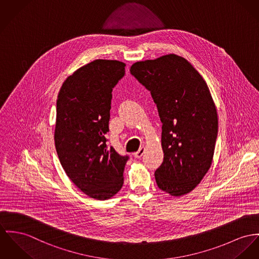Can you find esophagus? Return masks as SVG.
<instances>
[{
    "label": "esophagus",
    "mask_w": 259,
    "mask_h": 259,
    "mask_svg": "<svg viewBox=\"0 0 259 259\" xmlns=\"http://www.w3.org/2000/svg\"><path fill=\"white\" fill-rule=\"evenodd\" d=\"M145 153V148H140L139 150L136 152V153H134V157L136 158V159H140L142 156H143V154Z\"/></svg>",
    "instance_id": "esophagus-1"
}]
</instances>
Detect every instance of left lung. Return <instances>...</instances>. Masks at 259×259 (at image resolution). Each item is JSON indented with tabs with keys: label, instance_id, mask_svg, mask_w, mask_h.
<instances>
[{
	"label": "left lung",
	"instance_id": "1",
	"mask_svg": "<svg viewBox=\"0 0 259 259\" xmlns=\"http://www.w3.org/2000/svg\"><path fill=\"white\" fill-rule=\"evenodd\" d=\"M130 72L150 91L162 123L157 184L172 196L189 193L211 166L218 135L209 88L187 60L175 54L137 62Z\"/></svg>",
	"mask_w": 259,
	"mask_h": 259
}]
</instances>
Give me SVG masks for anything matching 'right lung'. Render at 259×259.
I'll use <instances>...</instances> for the list:
<instances>
[{
  "label": "right lung",
  "mask_w": 259,
  "mask_h": 259,
  "mask_svg": "<svg viewBox=\"0 0 259 259\" xmlns=\"http://www.w3.org/2000/svg\"><path fill=\"white\" fill-rule=\"evenodd\" d=\"M125 75V64L95 60L63 82L57 99L55 147L73 183L94 199L115 195L123 185L129 156L109 147L105 135L112 90Z\"/></svg>",
  "instance_id": "obj_1"
}]
</instances>
